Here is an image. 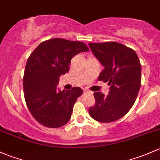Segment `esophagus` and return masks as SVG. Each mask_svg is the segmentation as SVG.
I'll return each instance as SVG.
<instances>
[{
	"instance_id": "esophagus-1",
	"label": "esophagus",
	"mask_w": 160,
	"mask_h": 160,
	"mask_svg": "<svg viewBox=\"0 0 160 160\" xmlns=\"http://www.w3.org/2000/svg\"><path fill=\"white\" fill-rule=\"evenodd\" d=\"M84 93H90V94H92V93H93V92H92V91H90V90H84Z\"/></svg>"
}]
</instances>
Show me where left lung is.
I'll return each instance as SVG.
<instances>
[{"mask_svg": "<svg viewBox=\"0 0 160 160\" xmlns=\"http://www.w3.org/2000/svg\"><path fill=\"white\" fill-rule=\"evenodd\" d=\"M94 56L104 67L99 80L108 83L110 92L93 93L96 102L90 117L101 122L122 118L132 108L141 85V64L135 51L117 42L90 43Z\"/></svg>", "mask_w": 160, "mask_h": 160, "instance_id": "1", "label": "left lung"}]
</instances>
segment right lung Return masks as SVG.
Masks as SVG:
<instances>
[{"instance_id":"right-lung-1","label":"right lung","mask_w":160,"mask_h":160,"mask_svg":"<svg viewBox=\"0 0 160 160\" xmlns=\"http://www.w3.org/2000/svg\"><path fill=\"white\" fill-rule=\"evenodd\" d=\"M88 50L83 42L53 38L40 43L28 58L23 78L24 99L32 116L44 127L58 128L70 120L83 90L58 91L59 77L70 70L75 55Z\"/></svg>"}]
</instances>
